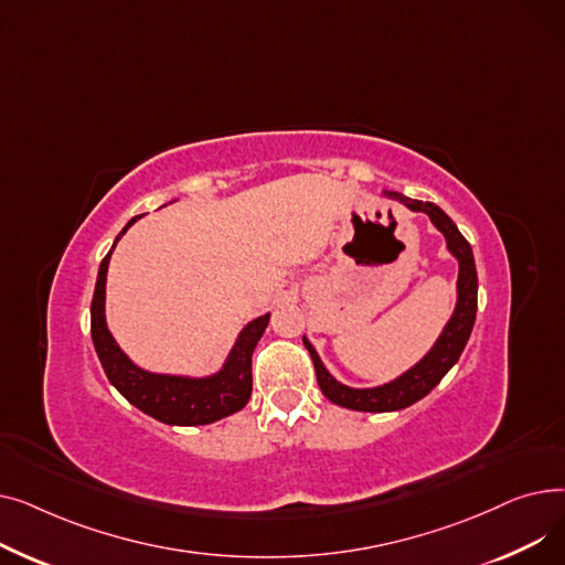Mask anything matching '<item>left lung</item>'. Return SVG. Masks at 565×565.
I'll use <instances>...</instances> for the list:
<instances>
[{
    "instance_id": "obj_1",
    "label": "left lung",
    "mask_w": 565,
    "mask_h": 565,
    "mask_svg": "<svg viewBox=\"0 0 565 565\" xmlns=\"http://www.w3.org/2000/svg\"><path fill=\"white\" fill-rule=\"evenodd\" d=\"M384 196L403 203L412 213H424L430 217L433 226L444 235L447 241L449 254L458 260V281H456V307L451 318L444 324L437 341L433 348L424 354V358L403 371L398 377L377 384V387H348V384L339 382L328 369H324L320 354L311 345L307 337H302L316 369V377L320 384V392L328 396L334 405L358 409V412H396L403 407H409L412 403L422 401L428 396L439 380L447 375L454 364L460 360V354L469 341L473 320H477V300H479V279H477V263H473V254L469 243L454 224V220L441 211L439 205L430 201L409 199L398 192H384Z\"/></svg>"
}]
</instances>
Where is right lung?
Here are the masks:
<instances>
[{"label": "right lung", "instance_id": "obj_1", "mask_svg": "<svg viewBox=\"0 0 565 565\" xmlns=\"http://www.w3.org/2000/svg\"><path fill=\"white\" fill-rule=\"evenodd\" d=\"M141 217V215H139ZM132 217L98 267L96 290L92 300V339L105 375L128 403L169 426H205L243 409L252 396V354L260 341L270 313L249 320L231 345L220 371L211 375H175L156 373L137 366L116 343L105 318V286L109 258L124 233L139 220Z\"/></svg>", "mask_w": 565, "mask_h": 565}]
</instances>
